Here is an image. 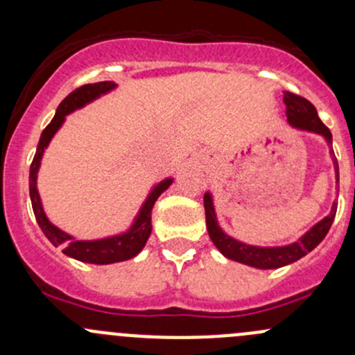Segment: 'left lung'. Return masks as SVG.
Instances as JSON below:
<instances>
[{
  "label": "left lung",
  "mask_w": 355,
  "mask_h": 355,
  "mask_svg": "<svg viewBox=\"0 0 355 355\" xmlns=\"http://www.w3.org/2000/svg\"><path fill=\"white\" fill-rule=\"evenodd\" d=\"M284 103L287 105V120L292 127L300 128V130H309L314 134H320L327 139V142L331 148V132L323 121L318 116V111L307 101L306 98L293 94V92H284ZM330 155L333 157V166H335L336 182H338V161H336L333 148L330 149ZM204 211H206V227L207 234H209L213 244L218 247L225 257L237 263L247 264V266L259 268V270H275V268L287 266L290 263H295L300 257L306 256L307 252L314 249L324 237H327L328 230H330L333 220L336 214V204H333L330 214L327 218L314 225L306 235L299 239L297 242L284 247H256L247 245L242 242L235 241L230 235L225 234L220 227H218L216 214H214L213 198L209 192L204 194Z\"/></svg>",
  "instance_id": "obj_1"
}]
</instances>
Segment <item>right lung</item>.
<instances>
[{"instance_id":"1","label":"right lung","mask_w":355,"mask_h":355,"mask_svg":"<svg viewBox=\"0 0 355 355\" xmlns=\"http://www.w3.org/2000/svg\"><path fill=\"white\" fill-rule=\"evenodd\" d=\"M114 87H116V84L106 80L96 82V84H85L82 85V87L75 89L73 92H70V94L60 103L51 123L42 130L41 139H39L37 144V151H35V156L31 164V173H28V192H31L32 209H34L35 220H37L42 234L48 237V241L55 247H63V252H65L67 256L73 257V259L77 261H82V263L111 264L120 263V261H127L130 259V257L137 256L142 250V247L146 245V242H148L149 235H151L153 206H155L156 199L159 198V196L170 187L171 182H173L171 178H166V180L159 182V184L153 189L151 194L146 199V202L142 204L134 225L121 235H113V237L99 239V241H77V239H73L71 235L60 230L58 227H55V225L48 220V216L44 214V209H42L41 198H39L37 192V171L39 166H41L44 149L48 148L53 135H55L56 132H58V128L63 125L68 113L82 108V106L94 101L96 98H99L101 94H106V92H110L111 89Z\"/></svg>"}]
</instances>
